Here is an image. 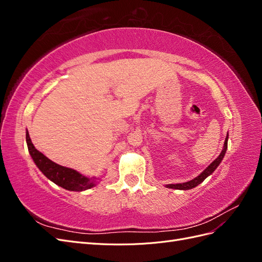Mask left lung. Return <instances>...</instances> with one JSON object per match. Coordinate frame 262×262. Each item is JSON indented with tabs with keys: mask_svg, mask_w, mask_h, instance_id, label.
<instances>
[{
	"mask_svg": "<svg viewBox=\"0 0 262 262\" xmlns=\"http://www.w3.org/2000/svg\"><path fill=\"white\" fill-rule=\"evenodd\" d=\"M227 141H228V132H227V136L225 138V141H224V146H223V149H222L221 154L217 156V158L215 161H213L207 168H205L199 176H196L195 178L191 179L190 181H187V182H181V184H172V185H166V188H170V189H177V190H189V189H192L194 187H196L198 185H200L201 182L209 177L211 173H213V171L215 170L217 168V166L221 164V162L223 161V158L225 156V153L227 150Z\"/></svg>",
	"mask_w": 262,
	"mask_h": 262,
	"instance_id": "8db88e82",
	"label": "left lung"
}]
</instances>
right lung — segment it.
I'll return each instance as SVG.
<instances>
[{
    "instance_id": "1",
    "label": "right lung",
    "mask_w": 262,
    "mask_h": 262,
    "mask_svg": "<svg viewBox=\"0 0 262 262\" xmlns=\"http://www.w3.org/2000/svg\"><path fill=\"white\" fill-rule=\"evenodd\" d=\"M26 142L29 154L39 170L49 180L54 182L55 185H58L66 190H69V191H84V190L91 189L96 186V181L98 178H89L83 176L82 173L72 168H68L64 167V166L55 164L54 162L50 161L48 157L45 156L41 152H39L34 146L33 142H31L27 130Z\"/></svg>"
}]
</instances>
